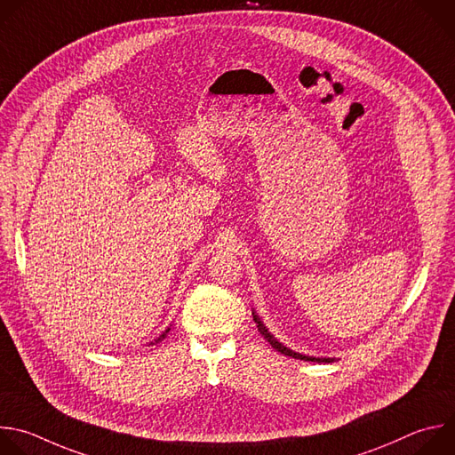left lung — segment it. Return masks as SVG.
I'll return each mask as SVG.
<instances>
[{
    "label": "left lung",
    "mask_w": 455,
    "mask_h": 455,
    "mask_svg": "<svg viewBox=\"0 0 455 455\" xmlns=\"http://www.w3.org/2000/svg\"><path fill=\"white\" fill-rule=\"evenodd\" d=\"M252 317H254V323L258 324V330H259V333L268 340V344L275 347L276 351H280V353H283V355H287V356H292V358H299V360H312V362H331L333 358H315V356H305V355H301V353H296V351H292V349H289V347H285L282 342H278L275 337H272L270 333H268V330L263 326V323L258 319V315L256 314H252Z\"/></svg>",
    "instance_id": "obj_1"
}]
</instances>
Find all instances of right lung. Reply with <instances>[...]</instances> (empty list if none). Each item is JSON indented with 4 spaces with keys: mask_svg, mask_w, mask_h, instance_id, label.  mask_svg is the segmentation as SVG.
I'll return each mask as SVG.
<instances>
[{
    "mask_svg": "<svg viewBox=\"0 0 455 455\" xmlns=\"http://www.w3.org/2000/svg\"><path fill=\"white\" fill-rule=\"evenodd\" d=\"M166 331H168V330H166ZM164 335H166V333H163V335H161V337H159V339H157V340H161V339H163V337H164Z\"/></svg>",
    "mask_w": 455,
    "mask_h": 455,
    "instance_id": "1",
    "label": "right lung"
}]
</instances>
